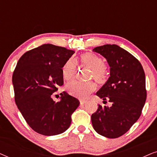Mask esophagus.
<instances>
[{
    "instance_id": "esophagus-1",
    "label": "esophagus",
    "mask_w": 157,
    "mask_h": 157,
    "mask_svg": "<svg viewBox=\"0 0 157 157\" xmlns=\"http://www.w3.org/2000/svg\"><path fill=\"white\" fill-rule=\"evenodd\" d=\"M86 102H87V101H86V100H83V99H81L80 100V104H84Z\"/></svg>"
}]
</instances>
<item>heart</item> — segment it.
I'll return each mask as SVG.
<instances>
[{
  "mask_svg": "<svg viewBox=\"0 0 157 157\" xmlns=\"http://www.w3.org/2000/svg\"><path fill=\"white\" fill-rule=\"evenodd\" d=\"M81 63L91 69V78H93L98 84H104L108 80L109 73L104 65V61L98 56L91 53H86L81 56ZM76 61L71 58L64 63L62 68V74L66 80L74 78L76 69ZM70 94L79 98H86L96 90L95 83L92 81H72L66 86Z\"/></svg>",
  "mask_w": 157,
  "mask_h": 157,
  "instance_id": "1",
  "label": "heart"
}]
</instances>
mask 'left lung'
Masks as SVG:
<instances>
[{
  "label": "left lung",
  "mask_w": 157,
  "mask_h": 157,
  "mask_svg": "<svg viewBox=\"0 0 157 157\" xmlns=\"http://www.w3.org/2000/svg\"><path fill=\"white\" fill-rule=\"evenodd\" d=\"M93 51L104 56L110 66V76L96 96L112 105H98L91 115L92 125L98 134L118 138L141 116L147 99L144 71L134 56L116 44L96 47Z\"/></svg>",
  "instance_id": "obj_1"
}]
</instances>
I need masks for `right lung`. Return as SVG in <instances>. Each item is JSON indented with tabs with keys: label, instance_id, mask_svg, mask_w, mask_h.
<instances>
[{
	"label": "right lung",
	"instance_id": "add662e5",
	"mask_svg": "<svg viewBox=\"0 0 157 157\" xmlns=\"http://www.w3.org/2000/svg\"><path fill=\"white\" fill-rule=\"evenodd\" d=\"M75 52L52 44L27 51L18 60L13 74L15 101L27 124L38 134L54 136L71 123L79 101L63 92L59 101L52 94L63 84L62 68Z\"/></svg>",
	"mask_w": 157,
	"mask_h": 157
}]
</instances>
